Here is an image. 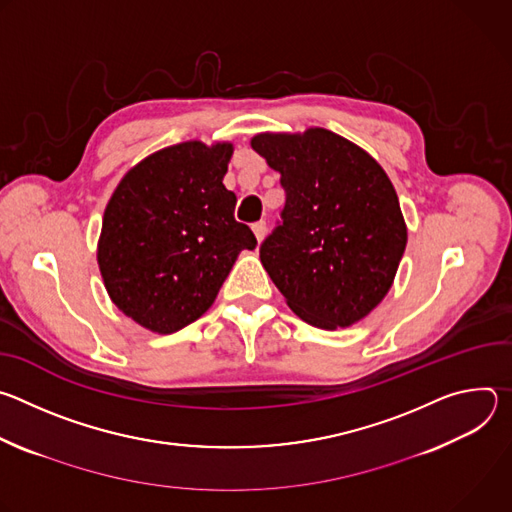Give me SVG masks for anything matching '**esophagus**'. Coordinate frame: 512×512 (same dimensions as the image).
<instances>
[{"mask_svg": "<svg viewBox=\"0 0 512 512\" xmlns=\"http://www.w3.org/2000/svg\"><path fill=\"white\" fill-rule=\"evenodd\" d=\"M251 229H253V233H255V239L261 243V241L265 239V233H267V225H265V221L255 223Z\"/></svg>", "mask_w": 512, "mask_h": 512, "instance_id": "1", "label": "esophagus"}]
</instances>
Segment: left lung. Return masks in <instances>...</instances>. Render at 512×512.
Returning a JSON list of instances; mask_svg holds the SVG:
<instances>
[{"instance_id":"left-lung-1","label":"left lung","mask_w":512,"mask_h":512,"mask_svg":"<svg viewBox=\"0 0 512 512\" xmlns=\"http://www.w3.org/2000/svg\"><path fill=\"white\" fill-rule=\"evenodd\" d=\"M251 148L281 174V223L259 249L291 312L336 330L389 294L407 245L397 192L379 162L342 135L257 133Z\"/></svg>"}]
</instances>
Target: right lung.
Listing matches in <instances>:
<instances>
[{
	"mask_svg": "<svg viewBox=\"0 0 512 512\" xmlns=\"http://www.w3.org/2000/svg\"><path fill=\"white\" fill-rule=\"evenodd\" d=\"M233 143L198 139L135 164L103 214L97 263L111 302L133 322L172 334L216 300L251 229L235 221V192L223 178Z\"/></svg>",
	"mask_w": 512,
	"mask_h": 512,
	"instance_id": "obj_1",
	"label": "right lung"
}]
</instances>
